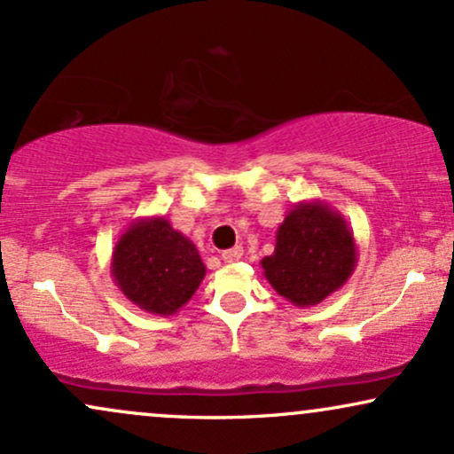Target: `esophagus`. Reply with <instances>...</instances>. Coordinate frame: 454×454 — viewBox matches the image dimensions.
Listing matches in <instances>:
<instances>
[{"mask_svg": "<svg viewBox=\"0 0 454 454\" xmlns=\"http://www.w3.org/2000/svg\"><path fill=\"white\" fill-rule=\"evenodd\" d=\"M241 258H243V247H241V245H234V247L226 249V252H222V260H223V262H228V264L239 262V260H241Z\"/></svg>", "mask_w": 454, "mask_h": 454, "instance_id": "1", "label": "esophagus"}]
</instances>
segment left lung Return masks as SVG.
Returning <instances> with one entry per match:
<instances>
[{
    "label": "left lung",
    "instance_id": "1",
    "mask_svg": "<svg viewBox=\"0 0 454 454\" xmlns=\"http://www.w3.org/2000/svg\"><path fill=\"white\" fill-rule=\"evenodd\" d=\"M356 254L346 217L325 200H303L286 213L275 232V252L260 267L279 296L311 307L350 279Z\"/></svg>",
    "mask_w": 454,
    "mask_h": 454
}]
</instances>
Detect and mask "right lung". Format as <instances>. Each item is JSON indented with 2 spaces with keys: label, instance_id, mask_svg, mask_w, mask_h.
I'll use <instances>...</instances> for the list:
<instances>
[{
  "label": "right lung",
  "instance_id": "add662e5",
  "mask_svg": "<svg viewBox=\"0 0 454 454\" xmlns=\"http://www.w3.org/2000/svg\"><path fill=\"white\" fill-rule=\"evenodd\" d=\"M196 245L164 215L138 217L114 243L111 275L129 303L153 316H173L205 279Z\"/></svg>",
  "mask_w": 454,
  "mask_h": 454
}]
</instances>
